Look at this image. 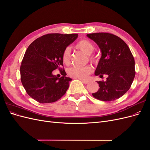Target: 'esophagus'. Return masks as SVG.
<instances>
[{"label": "esophagus", "mask_w": 150, "mask_h": 150, "mask_svg": "<svg viewBox=\"0 0 150 150\" xmlns=\"http://www.w3.org/2000/svg\"><path fill=\"white\" fill-rule=\"evenodd\" d=\"M81 81H82V83H84V84H88V83H89V81L84 80V79H81Z\"/></svg>", "instance_id": "esophagus-1"}]
</instances>
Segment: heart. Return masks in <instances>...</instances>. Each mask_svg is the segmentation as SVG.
Listing matches in <instances>:
<instances>
[{"instance_id":"heart-1","label":"heart","mask_w":150,"mask_h":150,"mask_svg":"<svg viewBox=\"0 0 150 150\" xmlns=\"http://www.w3.org/2000/svg\"><path fill=\"white\" fill-rule=\"evenodd\" d=\"M76 47L81 50L85 54L90 55L95 50L94 44L87 39H82L77 43ZM62 61L65 64H68L70 61V50L66 48L62 53ZM90 60L93 62H96L97 59L94 56L90 57ZM93 71L92 67L89 66H85L82 67L73 66L69 68L67 70V74L72 78L76 79H84L88 77Z\"/></svg>"}]
</instances>
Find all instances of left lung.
<instances>
[{
    "label": "left lung",
    "mask_w": 150,
    "mask_h": 150,
    "mask_svg": "<svg viewBox=\"0 0 150 150\" xmlns=\"http://www.w3.org/2000/svg\"><path fill=\"white\" fill-rule=\"evenodd\" d=\"M96 42L101 51L95 75L105 81H97L99 88L93 93L96 99L112 101L121 98L129 89L135 76L134 59L129 47L123 40L107 33L87 34Z\"/></svg>",
    "instance_id": "1"
}]
</instances>
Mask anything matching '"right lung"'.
<instances>
[{
    "instance_id": "add662e5",
    "label": "right lung",
    "mask_w": 150,
    "mask_h": 150,
    "mask_svg": "<svg viewBox=\"0 0 150 150\" xmlns=\"http://www.w3.org/2000/svg\"><path fill=\"white\" fill-rule=\"evenodd\" d=\"M78 37V34H48L35 39L26 50L21 79L27 93L36 101L55 102L66 93L72 79L66 76L64 70L61 78L52 71L63 66V51Z\"/></svg>"
}]
</instances>
